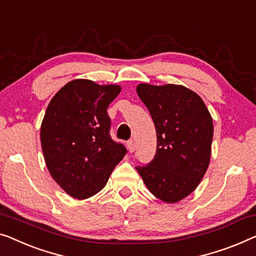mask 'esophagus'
<instances>
[{
  "label": "esophagus",
  "mask_w": 256,
  "mask_h": 256,
  "mask_svg": "<svg viewBox=\"0 0 256 256\" xmlns=\"http://www.w3.org/2000/svg\"><path fill=\"white\" fill-rule=\"evenodd\" d=\"M127 148H128V150H129V152L130 154H132L135 151V143H134V140H128L127 142Z\"/></svg>",
  "instance_id": "obj_1"
}]
</instances>
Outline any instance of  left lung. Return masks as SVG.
Segmentation results:
<instances>
[{
  "instance_id": "8db88e82",
  "label": "left lung",
  "mask_w": 256,
  "mask_h": 256,
  "mask_svg": "<svg viewBox=\"0 0 256 256\" xmlns=\"http://www.w3.org/2000/svg\"><path fill=\"white\" fill-rule=\"evenodd\" d=\"M136 91L157 132L154 158L136 170L151 194L176 203L196 190L208 170L212 118L202 98L184 85L140 83Z\"/></svg>"
}]
</instances>
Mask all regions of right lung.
Returning <instances> with one entry per match:
<instances>
[{"label":"right lung","mask_w":256,"mask_h":256,"mask_svg":"<svg viewBox=\"0 0 256 256\" xmlns=\"http://www.w3.org/2000/svg\"><path fill=\"white\" fill-rule=\"evenodd\" d=\"M121 92L116 84L74 80L47 106L40 140L50 176L66 194L91 198L106 186L126 148L110 138L107 107Z\"/></svg>","instance_id":"right-lung-1"}]
</instances>
